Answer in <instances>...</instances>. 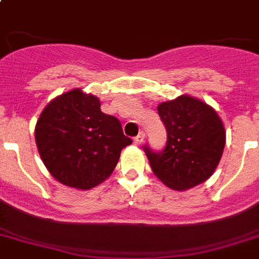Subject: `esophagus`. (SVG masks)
I'll use <instances>...</instances> for the list:
<instances>
[{
    "label": "esophagus",
    "mask_w": 259,
    "mask_h": 259,
    "mask_svg": "<svg viewBox=\"0 0 259 259\" xmlns=\"http://www.w3.org/2000/svg\"><path fill=\"white\" fill-rule=\"evenodd\" d=\"M144 138H145V133H144V132H140V133L137 134V137H134V144H136V145H140V144H142V141H144Z\"/></svg>",
    "instance_id": "esophagus-1"
}]
</instances>
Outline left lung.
I'll return each mask as SVG.
<instances>
[{
    "label": "left lung",
    "instance_id": "obj_1",
    "mask_svg": "<svg viewBox=\"0 0 259 259\" xmlns=\"http://www.w3.org/2000/svg\"><path fill=\"white\" fill-rule=\"evenodd\" d=\"M166 129V144L160 152L144 145L152 170L169 188H192L205 181L221 161L226 132L217 111L188 95L158 106Z\"/></svg>",
    "mask_w": 259,
    "mask_h": 259
}]
</instances>
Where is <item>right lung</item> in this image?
Returning <instances> with one entry per match:
<instances>
[{
	"label": "right lung",
	"instance_id": "add662e5",
	"mask_svg": "<svg viewBox=\"0 0 259 259\" xmlns=\"http://www.w3.org/2000/svg\"><path fill=\"white\" fill-rule=\"evenodd\" d=\"M38 153L62 184L94 188L111 175L121 150L132 144L118 118L101 111L99 99L72 90L42 110L34 130Z\"/></svg>",
	"mask_w": 259,
	"mask_h": 259
}]
</instances>
